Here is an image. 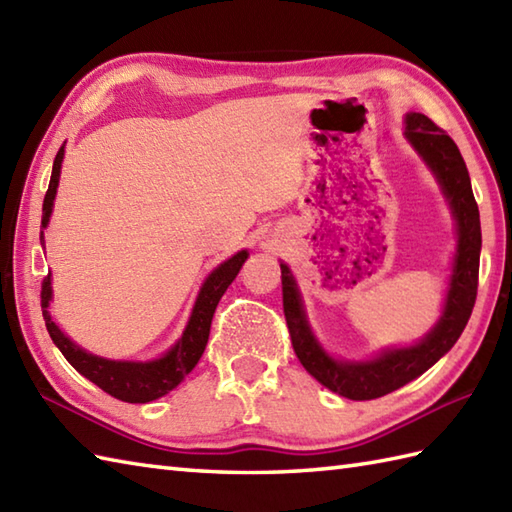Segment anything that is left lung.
<instances>
[{
  "mask_svg": "<svg viewBox=\"0 0 512 512\" xmlns=\"http://www.w3.org/2000/svg\"><path fill=\"white\" fill-rule=\"evenodd\" d=\"M405 123L407 140L422 156V160L427 162L433 176L438 178L444 198L449 200L455 226H458V253H455L453 259L449 292L447 299H444V310L436 328L424 336L420 343L385 350L372 358V361H336L330 354H325L319 341L314 339L306 312H303L295 277H292L286 264H281L284 314L297 358L308 369V374L317 378L323 387L350 400L380 398L427 372L460 339L466 323H469L477 297L482 228L480 211H477V202L471 189L469 169L464 165L458 145L429 116L411 112L407 114Z\"/></svg>",
  "mask_w": 512,
  "mask_h": 512,
  "instance_id": "obj_1",
  "label": "left lung"
}]
</instances>
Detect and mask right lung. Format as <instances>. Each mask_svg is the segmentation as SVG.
Listing matches in <instances>:
<instances>
[{
	"instance_id": "1",
	"label": "right lung",
	"mask_w": 512,
	"mask_h": 512,
	"mask_svg": "<svg viewBox=\"0 0 512 512\" xmlns=\"http://www.w3.org/2000/svg\"><path fill=\"white\" fill-rule=\"evenodd\" d=\"M63 145L57 151V158H54L50 184H48L46 198H43V217H41L43 228L48 226L54 195H57V187H59ZM41 242H43V231H41ZM246 257H248V250H239L237 255L226 259L224 264L217 266L213 273L206 277V281L200 288V295L195 299L187 328H184L178 343L173 345L165 356L156 358V361H147V363L110 361V358L94 356L90 352H85L83 347L74 345L68 336L59 330V325L52 321L48 312L50 299H52L50 275L43 277L41 281L43 321H46V328L54 345L59 347L61 354L68 358V363L81 376L92 380L94 385H99L103 391H107V394L123 402H151L169 394L173 387H178L184 380V376L198 365L200 356L204 354L206 341H209L213 312L226 292V288L233 284V279L237 277L239 268H242V264L246 262Z\"/></svg>"
}]
</instances>
